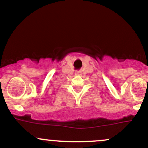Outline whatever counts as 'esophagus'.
I'll return each mask as SVG.
<instances>
[{
	"mask_svg": "<svg viewBox=\"0 0 148 148\" xmlns=\"http://www.w3.org/2000/svg\"><path fill=\"white\" fill-rule=\"evenodd\" d=\"M75 74L76 75H81V74H82V72H81V71H78V72L75 73Z\"/></svg>",
	"mask_w": 148,
	"mask_h": 148,
	"instance_id": "1",
	"label": "esophagus"
}]
</instances>
